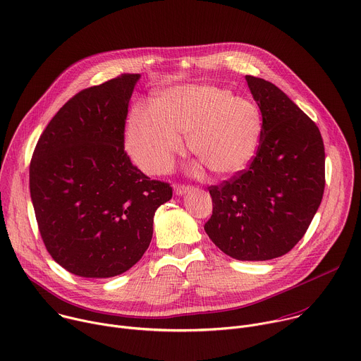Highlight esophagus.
I'll use <instances>...</instances> for the list:
<instances>
[{"label":"esophagus","mask_w":361,"mask_h":361,"mask_svg":"<svg viewBox=\"0 0 361 361\" xmlns=\"http://www.w3.org/2000/svg\"><path fill=\"white\" fill-rule=\"evenodd\" d=\"M173 189H175V193H176V195H183V193H186L190 188H189V186H186V185L176 183V185L173 186Z\"/></svg>","instance_id":"obj_1"}]
</instances>
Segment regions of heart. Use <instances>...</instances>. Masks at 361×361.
<instances>
[{
	"mask_svg": "<svg viewBox=\"0 0 361 361\" xmlns=\"http://www.w3.org/2000/svg\"><path fill=\"white\" fill-rule=\"evenodd\" d=\"M262 132L257 105L228 90L185 85L162 92L154 109L136 106L128 118L126 145L133 161L147 172L166 171L182 149L189 151L219 176L243 171L253 159Z\"/></svg>",
	"mask_w": 361,
	"mask_h": 361,
	"instance_id": "obj_1",
	"label": "heart"
}]
</instances>
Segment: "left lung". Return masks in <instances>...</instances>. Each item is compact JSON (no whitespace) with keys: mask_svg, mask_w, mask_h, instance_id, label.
Listing matches in <instances>:
<instances>
[{"mask_svg":"<svg viewBox=\"0 0 361 361\" xmlns=\"http://www.w3.org/2000/svg\"><path fill=\"white\" fill-rule=\"evenodd\" d=\"M262 114L249 168L209 186L212 242L238 260H270L305 236L324 192V145L317 125L276 85L246 75Z\"/></svg>","mask_w":361,"mask_h":361,"instance_id":"obj_1","label":"left lung"}]
</instances>
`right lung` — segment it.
Here are the masks:
<instances>
[{"label": "right lung", "mask_w": 361, "mask_h": 361, "mask_svg": "<svg viewBox=\"0 0 361 361\" xmlns=\"http://www.w3.org/2000/svg\"><path fill=\"white\" fill-rule=\"evenodd\" d=\"M139 74H122L72 97L39 136L30 192L51 257L81 277H112L147 252L166 182L132 165L125 152L128 105Z\"/></svg>", "instance_id": "add662e5"}]
</instances>
